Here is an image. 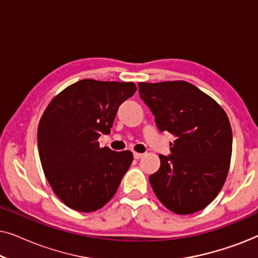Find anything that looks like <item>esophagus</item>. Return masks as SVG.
<instances>
[{
	"label": "esophagus",
	"mask_w": 258,
	"mask_h": 258,
	"mask_svg": "<svg viewBox=\"0 0 258 258\" xmlns=\"http://www.w3.org/2000/svg\"><path fill=\"white\" fill-rule=\"evenodd\" d=\"M142 156H143V154H141V153H136V151H135V153H134V157H135L136 160H140V158L142 157Z\"/></svg>",
	"instance_id": "1"
}]
</instances>
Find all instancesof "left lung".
Instances as JSON below:
<instances>
[{
  "mask_svg": "<svg viewBox=\"0 0 258 258\" xmlns=\"http://www.w3.org/2000/svg\"><path fill=\"white\" fill-rule=\"evenodd\" d=\"M139 88L157 128L177 137L171 155H160L161 167L149 177L155 195L177 215L204 209L221 191L230 167L232 132L227 114L185 81L140 82Z\"/></svg>",
  "mask_w": 258,
  "mask_h": 258,
  "instance_id": "left-lung-1",
  "label": "left lung"
}]
</instances>
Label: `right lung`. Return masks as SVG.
<instances>
[{
    "instance_id": "obj_1",
    "label": "right lung",
    "mask_w": 258,
    "mask_h": 258,
    "mask_svg": "<svg viewBox=\"0 0 258 258\" xmlns=\"http://www.w3.org/2000/svg\"><path fill=\"white\" fill-rule=\"evenodd\" d=\"M136 91L133 82L81 80L50 101L37 129L38 154L56 196L81 213L104 207L133 162L130 150L101 148L118 107Z\"/></svg>"
}]
</instances>
